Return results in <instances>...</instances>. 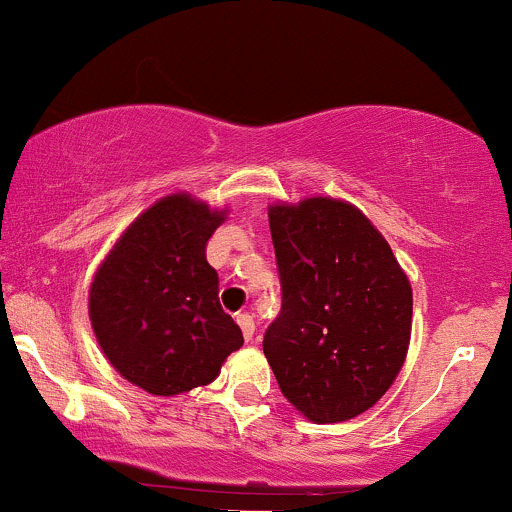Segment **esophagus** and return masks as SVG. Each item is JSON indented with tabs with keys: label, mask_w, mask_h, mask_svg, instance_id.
<instances>
[{
	"label": "esophagus",
	"mask_w": 512,
	"mask_h": 512,
	"mask_svg": "<svg viewBox=\"0 0 512 512\" xmlns=\"http://www.w3.org/2000/svg\"><path fill=\"white\" fill-rule=\"evenodd\" d=\"M237 321H239V326H241V333H244V338H246V341H251V338H254V331H256L254 317H251L249 312H241V314H237Z\"/></svg>",
	"instance_id": "1"
}]
</instances>
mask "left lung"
<instances>
[{
	"label": "left lung",
	"instance_id": "obj_1",
	"mask_svg": "<svg viewBox=\"0 0 512 512\" xmlns=\"http://www.w3.org/2000/svg\"><path fill=\"white\" fill-rule=\"evenodd\" d=\"M280 314L263 353L285 399L314 423L375 406L404 365L411 285L384 237L353 205H273Z\"/></svg>",
	"mask_w": 512,
	"mask_h": 512
}]
</instances>
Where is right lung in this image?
Returning a JSON list of instances; mask_svg holds the SVG:
<instances>
[{
  "mask_svg": "<svg viewBox=\"0 0 512 512\" xmlns=\"http://www.w3.org/2000/svg\"><path fill=\"white\" fill-rule=\"evenodd\" d=\"M225 212L169 195L125 229L91 283L96 341L125 380L174 396L220 375L244 336L205 249Z\"/></svg>",
  "mask_w": 512,
  "mask_h": 512,
  "instance_id": "add662e5",
  "label": "right lung"
}]
</instances>
